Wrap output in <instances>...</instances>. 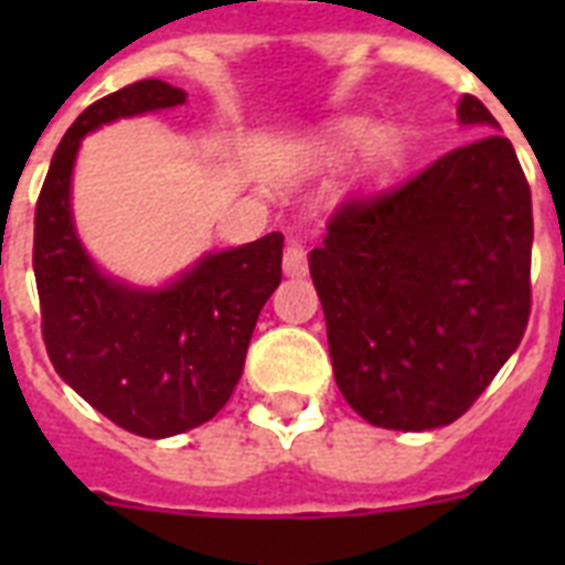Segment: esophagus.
I'll list each match as a JSON object with an SVG mask.
<instances>
[{
    "mask_svg": "<svg viewBox=\"0 0 565 565\" xmlns=\"http://www.w3.org/2000/svg\"><path fill=\"white\" fill-rule=\"evenodd\" d=\"M284 273L292 275V278L308 273V252H305V246L296 243V239H290L287 248H284Z\"/></svg>",
    "mask_w": 565,
    "mask_h": 565,
    "instance_id": "obj_1",
    "label": "esophagus"
}]
</instances>
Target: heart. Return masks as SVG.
Wrapping results in <instances>:
<instances>
[{"instance_id":"1","label":"heart","mask_w":565,"mask_h":565,"mask_svg":"<svg viewBox=\"0 0 565 565\" xmlns=\"http://www.w3.org/2000/svg\"><path fill=\"white\" fill-rule=\"evenodd\" d=\"M363 137V126L361 122H352V126H345L343 131H340V146L343 149H349V146H354L358 140ZM395 154V137L390 135V131H381V135H375V140H372V161L384 163L390 161Z\"/></svg>"}]
</instances>
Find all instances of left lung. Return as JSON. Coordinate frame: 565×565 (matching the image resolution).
<instances>
[{
  "label": "left lung",
  "instance_id": "left-lung-1",
  "mask_svg": "<svg viewBox=\"0 0 565 565\" xmlns=\"http://www.w3.org/2000/svg\"><path fill=\"white\" fill-rule=\"evenodd\" d=\"M457 114L499 126L469 93ZM531 243V188L501 135L337 204L310 275L345 402L377 428L460 419L522 343Z\"/></svg>",
  "mask_w": 565,
  "mask_h": 565
}]
</instances>
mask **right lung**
Here are the masks:
<instances>
[{
    "label": "right lung",
    "mask_w": 565,
    "mask_h": 565,
    "mask_svg": "<svg viewBox=\"0 0 565 565\" xmlns=\"http://www.w3.org/2000/svg\"><path fill=\"white\" fill-rule=\"evenodd\" d=\"M188 93L143 78L93 102L55 149L34 207L40 328L55 372L114 425L172 437L213 419L234 393L260 308L281 284L278 231L207 255L158 292L110 281L84 255L70 216V172L102 122L175 108Z\"/></svg>",
    "instance_id": "obj_1"
}]
</instances>
